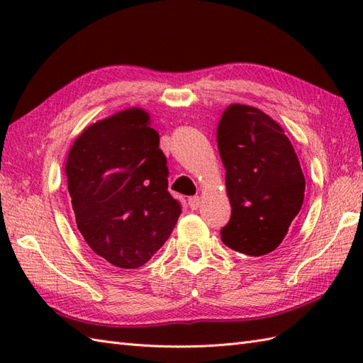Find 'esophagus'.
Masks as SVG:
<instances>
[{
	"label": "esophagus",
	"instance_id": "obj_1",
	"mask_svg": "<svg viewBox=\"0 0 363 363\" xmlns=\"http://www.w3.org/2000/svg\"><path fill=\"white\" fill-rule=\"evenodd\" d=\"M199 203H201V199H199V196H190L189 198V206L191 211H196L199 207Z\"/></svg>",
	"mask_w": 363,
	"mask_h": 363
}]
</instances>
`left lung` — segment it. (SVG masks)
<instances>
[{
  "instance_id": "obj_1",
  "label": "left lung",
  "mask_w": 363,
  "mask_h": 363,
  "mask_svg": "<svg viewBox=\"0 0 363 363\" xmlns=\"http://www.w3.org/2000/svg\"><path fill=\"white\" fill-rule=\"evenodd\" d=\"M230 220L221 240L260 257L274 251L304 201L306 181L284 129L256 107L230 104L217 128Z\"/></svg>"
}]
</instances>
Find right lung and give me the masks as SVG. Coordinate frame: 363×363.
Here are the masks:
<instances>
[{"label":"right lung","instance_id":"add662e5","mask_svg":"<svg viewBox=\"0 0 363 363\" xmlns=\"http://www.w3.org/2000/svg\"><path fill=\"white\" fill-rule=\"evenodd\" d=\"M65 173L84 240L118 268L145 265L181 215L168 191L159 134L138 107L84 129L68 152Z\"/></svg>","mask_w":363,"mask_h":363}]
</instances>
